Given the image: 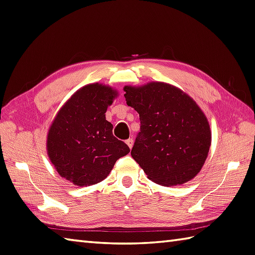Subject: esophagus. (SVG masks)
Instances as JSON below:
<instances>
[{
    "mask_svg": "<svg viewBox=\"0 0 255 255\" xmlns=\"http://www.w3.org/2000/svg\"><path fill=\"white\" fill-rule=\"evenodd\" d=\"M126 143L128 144V146L129 148H132V146H133V143H134V141H133V138H128V139H127V141H126Z\"/></svg>",
    "mask_w": 255,
    "mask_h": 255,
    "instance_id": "esophagus-1",
    "label": "esophagus"
}]
</instances>
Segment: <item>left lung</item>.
Instances as JSON below:
<instances>
[{"instance_id":"1","label":"left lung","mask_w":255,"mask_h":255,"mask_svg":"<svg viewBox=\"0 0 255 255\" xmlns=\"http://www.w3.org/2000/svg\"><path fill=\"white\" fill-rule=\"evenodd\" d=\"M124 91L128 106L141 121L131 155L147 177L162 186L193 179L211 143L209 123L200 108L178 88L164 82L127 86Z\"/></svg>"}]
</instances>
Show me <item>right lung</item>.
I'll return each mask as SVG.
<instances>
[{"label":"right lung","mask_w":255,"mask_h":255,"mask_svg":"<svg viewBox=\"0 0 255 255\" xmlns=\"http://www.w3.org/2000/svg\"><path fill=\"white\" fill-rule=\"evenodd\" d=\"M117 92L99 84L78 90L51 124L47 137L50 162L58 174L77 186L102 181L117 160L128 154V145L114 137L106 120Z\"/></svg>","instance_id":"add662e5"}]
</instances>
